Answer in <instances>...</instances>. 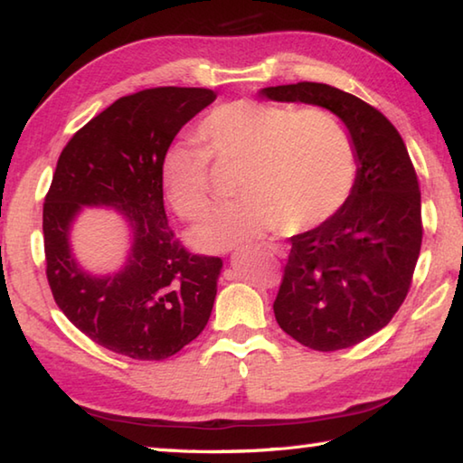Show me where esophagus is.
Listing matches in <instances>:
<instances>
[{"instance_id":"obj_1","label":"esophagus","mask_w":463,"mask_h":463,"mask_svg":"<svg viewBox=\"0 0 463 463\" xmlns=\"http://www.w3.org/2000/svg\"><path fill=\"white\" fill-rule=\"evenodd\" d=\"M269 250H271V253H275L277 257H285L288 253H285V249L283 247H279V245H269Z\"/></svg>"}]
</instances>
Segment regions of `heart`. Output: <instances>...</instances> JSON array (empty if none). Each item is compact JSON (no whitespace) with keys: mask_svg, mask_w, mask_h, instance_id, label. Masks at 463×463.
<instances>
[{"mask_svg":"<svg viewBox=\"0 0 463 463\" xmlns=\"http://www.w3.org/2000/svg\"><path fill=\"white\" fill-rule=\"evenodd\" d=\"M200 147L164 151L159 182L175 214L200 222L213 208V170L239 172L241 203L192 234L200 250H229L277 226L285 234L314 231L340 213L358 174L354 139L338 115L322 107L293 109L241 99L196 125Z\"/></svg>","mask_w":463,"mask_h":463,"instance_id":"b5f03b06","label":"heart"}]
</instances>
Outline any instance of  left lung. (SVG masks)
<instances>
[{
	"instance_id": "1",
	"label": "left lung",
	"mask_w": 463,
	"mask_h": 463,
	"mask_svg": "<svg viewBox=\"0 0 463 463\" xmlns=\"http://www.w3.org/2000/svg\"><path fill=\"white\" fill-rule=\"evenodd\" d=\"M273 100L319 105L350 129L356 184L326 224L291 237L273 312L304 346L350 348L391 322L405 301L421 250V190L405 141L386 117L324 82L267 87Z\"/></svg>"
}]
</instances>
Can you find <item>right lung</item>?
Wrapping results in <instances>:
<instances>
[{
  "instance_id": "add662e5",
  "label": "right lung",
  "mask_w": 463,
  "mask_h": 463,
  "mask_svg": "<svg viewBox=\"0 0 463 463\" xmlns=\"http://www.w3.org/2000/svg\"><path fill=\"white\" fill-rule=\"evenodd\" d=\"M214 99L194 87L133 92L92 117L58 157L42 213L48 285L62 314L115 354L170 358L208 324L222 260L190 253L175 239L159 164ZM82 205H111L130 218L134 245L115 276H89L70 253V224Z\"/></svg>"
}]
</instances>
